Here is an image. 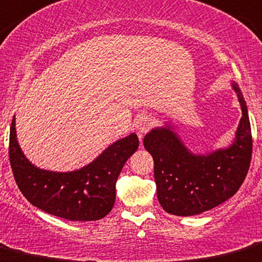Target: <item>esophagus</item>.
<instances>
[{"mask_svg": "<svg viewBox=\"0 0 262 262\" xmlns=\"http://www.w3.org/2000/svg\"><path fill=\"white\" fill-rule=\"evenodd\" d=\"M152 117L148 114H140L138 118L136 119V130H137V134H138V137L140 139L143 138V136H144L145 133H147L148 130L150 129V126H152Z\"/></svg>", "mask_w": 262, "mask_h": 262, "instance_id": "34e87169", "label": "esophagus"}]
</instances>
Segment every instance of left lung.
<instances>
[{"mask_svg":"<svg viewBox=\"0 0 262 262\" xmlns=\"http://www.w3.org/2000/svg\"><path fill=\"white\" fill-rule=\"evenodd\" d=\"M242 117L235 142L226 149L206 156L193 154L169 128H156L143 144L153 157L157 197L162 208L176 216H193L217 207L231 198L249 172L252 137L245 99L232 82Z\"/></svg>","mask_w":262,"mask_h":262,"instance_id":"obj_1","label":"left lung"}]
</instances>
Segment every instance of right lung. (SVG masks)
Here are the masks:
<instances>
[{
    "label": "right lung",
    "instance_id": "right-lung-1",
    "mask_svg": "<svg viewBox=\"0 0 262 262\" xmlns=\"http://www.w3.org/2000/svg\"><path fill=\"white\" fill-rule=\"evenodd\" d=\"M138 145L133 133L113 143L81 169L51 172L35 167L24 156L12 119L8 156L16 183L30 203L69 221H96L112 211L120 170Z\"/></svg>",
    "mask_w": 262,
    "mask_h": 262
}]
</instances>
